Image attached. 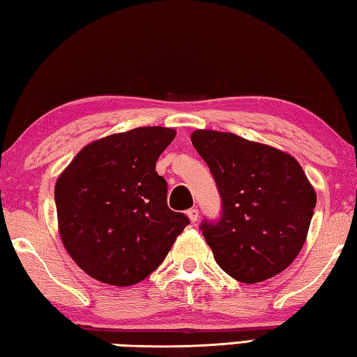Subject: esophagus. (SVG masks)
Wrapping results in <instances>:
<instances>
[{"label": "esophagus", "instance_id": "34e87169", "mask_svg": "<svg viewBox=\"0 0 357 357\" xmlns=\"http://www.w3.org/2000/svg\"><path fill=\"white\" fill-rule=\"evenodd\" d=\"M187 217H189L192 223H195L198 220V209L197 208H190L187 211Z\"/></svg>", "mask_w": 357, "mask_h": 357}]
</instances>
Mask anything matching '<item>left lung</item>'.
<instances>
[{"instance_id": "obj_1", "label": "left lung", "mask_w": 357, "mask_h": 357, "mask_svg": "<svg viewBox=\"0 0 357 357\" xmlns=\"http://www.w3.org/2000/svg\"><path fill=\"white\" fill-rule=\"evenodd\" d=\"M190 140L222 198L219 219L200 225L217 264L244 283L287 269L305 243L317 204L298 160L225 132L195 130Z\"/></svg>"}]
</instances>
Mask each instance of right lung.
Instances as JSON below:
<instances>
[{"label":"right lung","mask_w":357,"mask_h":357,"mask_svg":"<svg viewBox=\"0 0 357 357\" xmlns=\"http://www.w3.org/2000/svg\"><path fill=\"white\" fill-rule=\"evenodd\" d=\"M176 130L138 128L89 143L55 185L58 227L72 259L93 279L129 287L159 268L189 225L167 204L155 162Z\"/></svg>","instance_id":"obj_1"}]
</instances>
